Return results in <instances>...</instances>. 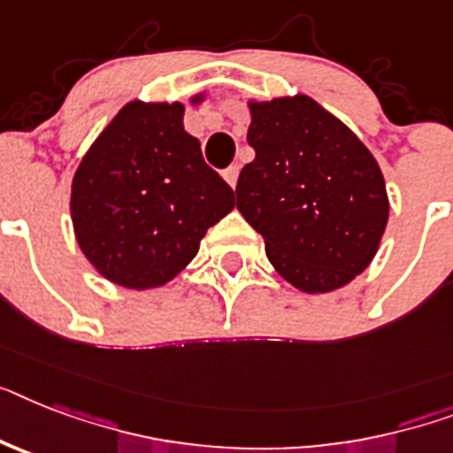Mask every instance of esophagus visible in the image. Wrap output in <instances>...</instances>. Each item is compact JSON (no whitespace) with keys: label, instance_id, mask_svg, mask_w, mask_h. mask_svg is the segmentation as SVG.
Segmentation results:
<instances>
[{"label":"esophagus","instance_id":"esophagus-1","mask_svg":"<svg viewBox=\"0 0 453 453\" xmlns=\"http://www.w3.org/2000/svg\"><path fill=\"white\" fill-rule=\"evenodd\" d=\"M224 180L229 182L231 187H235V182H238V166L226 168V171H224Z\"/></svg>","mask_w":453,"mask_h":453}]
</instances>
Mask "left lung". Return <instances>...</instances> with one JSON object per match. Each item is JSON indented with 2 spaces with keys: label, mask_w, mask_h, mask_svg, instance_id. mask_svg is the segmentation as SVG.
I'll use <instances>...</instances> for the list:
<instances>
[{
  "label": "left lung",
  "mask_w": 453,
  "mask_h": 453,
  "mask_svg": "<svg viewBox=\"0 0 453 453\" xmlns=\"http://www.w3.org/2000/svg\"><path fill=\"white\" fill-rule=\"evenodd\" d=\"M248 111L257 157L238 178V211L291 287L328 294L349 285L375 259L387 229L382 168L312 96L248 99Z\"/></svg>",
  "instance_id": "obj_1"
}]
</instances>
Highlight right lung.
Returning <instances> with one entry per match:
<instances>
[{
  "mask_svg": "<svg viewBox=\"0 0 453 453\" xmlns=\"http://www.w3.org/2000/svg\"><path fill=\"white\" fill-rule=\"evenodd\" d=\"M205 92L189 96L201 106ZM182 101L134 99L101 129L71 182V222L101 278L157 289L185 271L201 238L234 211V189L185 132Z\"/></svg>",
  "mask_w": 453,
  "mask_h": 453,
  "instance_id": "1",
  "label": "right lung"
}]
</instances>
